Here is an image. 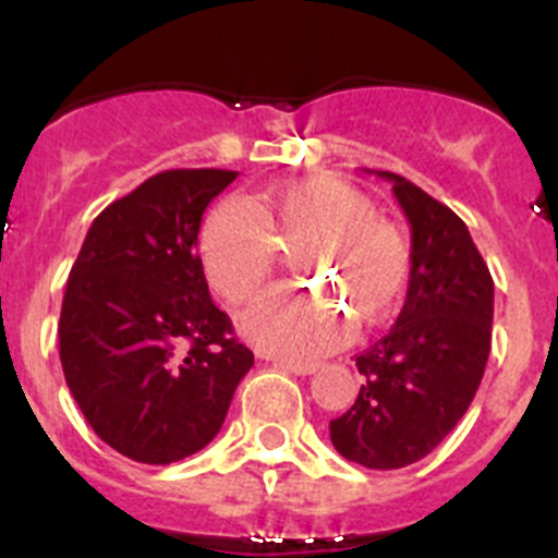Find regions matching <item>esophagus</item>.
I'll return each instance as SVG.
<instances>
[{"label":"esophagus","mask_w":558,"mask_h":558,"mask_svg":"<svg viewBox=\"0 0 558 558\" xmlns=\"http://www.w3.org/2000/svg\"><path fill=\"white\" fill-rule=\"evenodd\" d=\"M275 366L283 368V372H291V374H300V377H305V374H314L316 363H291V361H275Z\"/></svg>","instance_id":"obj_1"}]
</instances>
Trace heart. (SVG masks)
<instances>
[{"mask_svg":"<svg viewBox=\"0 0 558 558\" xmlns=\"http://www.w3.org/2000/svg\"><path fill=\"white\" fill-rule=\"evenodd\" d=\"M300 242V275L325 286L357 330L377 327L404 300L413 272L408 236L374 215L366 192L330 173L272 186L258 208L226 197L203 222L197 255L208 286L242 305L272 275L278 244ZM340 312L316 291H272L244 311L239 327L267 355L308 363L347 341L352 325Z\"/></svg>","mask_w":558,"mask_h":558,"instance_id":"b5f03b06","label":"heart"}]
</instances>
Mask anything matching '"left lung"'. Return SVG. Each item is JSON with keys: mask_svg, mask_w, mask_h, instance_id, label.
<instances>
[{"mask_svg": "<svg viewBox=\"0 0 558 558\" xmlns=\"http://www.w3.org/2000/svg\"><path fill=\"white\" fill-rule=\"evenodd\" d=\"M410 222L408 300L397 325L357 355L366 377L355 404L330 421L341 457L393 471L429 454L465 415L493 336V278L460 217L388 170Z\"/></svg>", "mask_w": 558, "mask_h": 558, "instance_id": "8db88e82", "label": "left lung"}]
</instances>
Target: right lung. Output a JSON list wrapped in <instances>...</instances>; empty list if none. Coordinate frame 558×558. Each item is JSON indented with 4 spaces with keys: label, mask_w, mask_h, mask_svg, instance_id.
I'll use <instances>...</instances> for the list:
<instances>
[{
    "label": "right lung",
    "mask_w": 558,
    "mask_h": 558,
    "mask_svg": "<svg viewBox=\"0 0 558 558\" xmlns=\"http://www.w3.org/2000/svg\"><path fill=\"white\" fill-rule=\"evenodd\" d=\"M239 173L165 170L93 220L60 314V361L104 444L170 465L215 440L253 352L208 294L203 211Z\"/></svg>",
    "instance_id": "1"
}]
</instances>
